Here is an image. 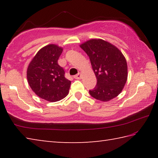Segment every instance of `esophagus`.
Segmentation results:
<instances>
[{
	"instance_id": "34e87169",
	"label": "esophagus",
	"mask_w": 158,
	"mask_h": 158,
	"mask_svg": "<svg viewBox=\"0 0 158 158\" xmlns=\"http://www.w3.org/2000/svg\"><path fill=\"white\" fill-rule=\"evenodd\" d=\"M74 78H75V79H79L81 78V73H79L78 74H76V75L74 76Z\"/></svg>"
}]
</instances>
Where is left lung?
<instances>
[{"label": "left lung", "mask_w": 158, "mask_h": 158, "mask_svg": "<svg viewBox=\"0 0 158 158\" xmlns=\"http://www.w3.org/2000/svg\"><path fill=\"white\" fill-rule=\"evenodd\" d=\"M80 47L89 56L97 78V84L89 90L90 95L103 102L116 98L127 78L124 56L113 44L100 39H92Z\"/></svg>", "instance_id": "left-lung-1"}]
</instances>
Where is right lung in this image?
Returning a JSON list of instances; mask_svg holds the SVG:
<instances>
[{"label":"right lung","mask_w":158,"mask_h":158,"mask_svg":"<svg viewBox=\"0 0 158 158\" xmlns=\"http://www.w3.org/2000/svg\"><path fill=\"white\" fill-rule=\"evenodd\" d=\"M63 49L49 44L37 53L29 64L27 79L29 85L40 98L49 102L62 100L69 93L71 81L58 63Z\"/></svg>","instance_id":"right-lung-1"}]
</instances>
